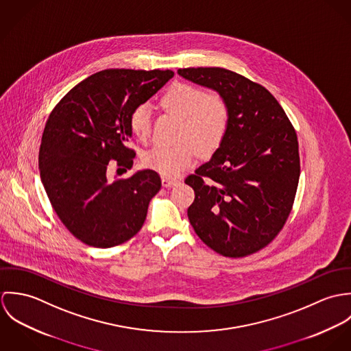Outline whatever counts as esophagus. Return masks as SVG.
I'll list each match as a JSON object with an SVG mask.
<instances>
[{
	"label": "esophagus",
	"instance_id": "obj_1",
	"mask_svg": "<svg viewBox=\"0 0 351 351\" xmlns=\"http://www.w3.org/2000/svg\"><path fill=\"white\" fill-rule=\"evenodd\" d=\"M177 184H178V180H176V178H169V177H163L162 178V185L165 188H171V186H174Z\"/></svg>",
	"mask_w": 351,
	"mask_h": 351
}]
</instances>
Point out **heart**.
I'll return each instance as SVG.
<instances>
[{"label":"heart","mask_w":351,"mask_h":351,"mask_svg":"<svg viewBox=\"0 0 351 351\" xmlns=\"http://www.w3.org/2000/svg\"><path fill=\"white\" fill-rule=\"evenodd\" d=\"M163 109L181 120L176 147H154L143 156L146 167L166 177H177L197 158L210 155L220 147L230 125V106L226 99L215 92L205 93L189 84H173L162 96ZM132 134L147 141L151 132L150 109L136 106L130 117Z\"/></svg>","instance_id":"obj_1"}]
</instances>
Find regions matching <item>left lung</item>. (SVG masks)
<instances>
[{"instance_id":"left-lung-1","label":"left lung","mask_w":351,"mask_h":351,"mask_svg":"<svg viewBox=\"0 0 351 351\" xmlns=\"http://www.w3.org/2000/svg\"><path fill=\"white\" fill-rule=\"evenodd\" d=\"M178 74L230 106L223 143L185 180L195 191L189 221L212 250L247 256L278 235L292 210L300 178L296 131L273 95L238 73L188 67Z\"/></svg>"}]
</instances>
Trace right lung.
I'll return each mask as SVG.
<instances>
[{"label":"right lung","instance_id":"right-lung-1","mask_svg":"<svg viewBox=\"0 0 351 351\" xmlns=\"http://www.w3.org/2000/svg\"><path fill=\"white\" fill-rule=\"evenodd\" d=\"M173 75L171 70H102L52 109L39 150L40 178L58 217L82 243L109 249L141 231L160 177L147 169L112 180L108 165L116 160L117 171L132 167L131 113Z\"/></svg>","mask_w":351,"mask_h":351}]
</instances>
